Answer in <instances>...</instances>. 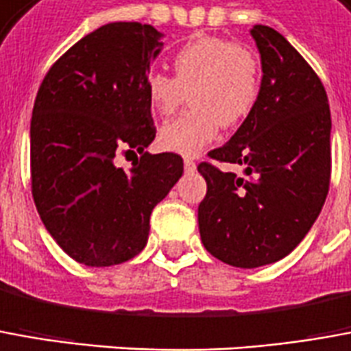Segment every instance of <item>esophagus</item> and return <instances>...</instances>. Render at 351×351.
<instances>
[{"label": "esophagus", "instance_id": "obj_1", "mask_svg": "<svg viewBox=\"0 0 351 351\" xmlns=\"http://www.w3.org/2000/svg\"><path fill=\"white\" fill-rule=\"evenodd\" d=\"M184 169L188 171V173H192V171H195V161L190 158H186L184 159Z\"/></svg>", "mask_w": 351, "mask_h": 351}]
</instances>
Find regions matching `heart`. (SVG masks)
<instances>
[{
  "label": "heart",
  "mask_w": 351,
  "mask_h": 351,
  "mask_svg": "<svg viewBox=\"0 0 351 351\" xmlns=\"http://www.w3.org/2000/svg\"><path fill=\"white\" fill-rule=\"evenodd\" d=\"M173 75L152 70L144 77L148 106L169 117L186 95L192 110L159 131L161 148L180 156H197L217 141L220 127H237L258 104L262 68L258 55L226 38L203 36L188 41L173 55Z\"/></svg>",
  "instance_id": "b5f03b06"
}]
</instances>
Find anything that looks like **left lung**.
Returning a JSON list of instances; mask_svg holds the SVG:
<instances>
[{
	"label": "left lung",
	"mask_w": 351,
	"mask_h": 351,
	"mask_svg": "<svg viewBox=\"0 0 351 351\" xmlns=\"http://www.w3.org/2000/svg\"><path fill=\"white\" fill-rule=\"evenodd\" d=\"M251 36L262 58L258 104L224 146L203 161L207 193L197 209L205 249L235 268L281 261L310 232L330 184V110L312 66L269 26Z\"/></svg>",
	"instance_id": "1"
}]
</instances>
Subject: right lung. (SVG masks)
<instances>
[{"mask_svg": "<svg viewBox=\"0 0 351 351\" xmlns=\"http://www.w3.org/2000/svg\"><path fill=\"white\" fill-rule=\"evenodd\" d=\"M163 47L150 24L112 22L49 68L30 125L32 195L58 247L85 266H114L144 249L154 207L182 176V158L144 148L156 127L144 77ZM119 151L143 156L129 171Z\"/></svg>", "mask_w": 351, "mask_h": 351, "instance_id": "add662e5", "label": "right lung"}]
</instances>
